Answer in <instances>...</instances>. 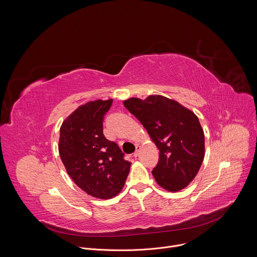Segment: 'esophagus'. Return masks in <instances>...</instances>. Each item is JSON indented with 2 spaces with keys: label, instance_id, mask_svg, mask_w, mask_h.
Instances as JSON below:
<instances>
[{
  "label": "esophagus",
  "instance_id": "obj_1",
  "mask_svg": "<svg viewBox=\"0 0 257 257\" xmlns=\"http://www.w3.org/2000/svg\"><path fill=\"white\" fill-rule=\"evenodd\" d=\"M139 152H140V146H136V152L133 154V157L134 158H137L138 157V155H139Z\"/></svg>",
  "mask_w": 257,
  "mask_h": 257
}]
</instances>
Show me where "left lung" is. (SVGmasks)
I'll list each match as a JSON object with an SVG mask.
<instances>
[{
  "mask_svg": "<svg viewBox=\"0 0 257 257\" xmlns=\"http://www.w3.org/2000/svg\"><path fill=\"white\" fill-rule=\"evenodd\" d=\"M123 103L160 150L159 163L153 170L158 184L170 192L186 188L204 159V133L197 116L178 101L159 94L145 99L130 97Z\"/></svg>",
  "mask_w": 257,
  "mask_h": 257,
  "instance_id": "obj_1",
  "label": "left lung"
}]
</instances>
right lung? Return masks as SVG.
Wrapping results in <instances>:
<instances>
[{
	"mask_svg": "<svg viewBox=\"0 0 257 257\" xmlns=\"http://www.w3.org/2000/svg\"><path fill=\"white\" fill-rule=\"evenodd\" d=\"M113 99H97L78 106L60 128L59 154L75 184L88 195L109 199L124 187L131 163L116 142L102 132L104 114Z\"/></svg>",
	"mask_w": 257,
	"mask_h": 257,
	"instance_id": "add662e5",
	"label": "right lung"
}]
</instances>
